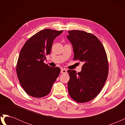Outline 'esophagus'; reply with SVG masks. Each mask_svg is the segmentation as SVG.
Listing matches in <instances>:
<instances>
[{"instance_id": "obj_1", "label": "esophagus", "mask_w": 125, "mask_h": 125, "mask_svg": "<svg viewBox=\"0 0 125 125\" xmlns=\"http://www.w3.org/2000/svg\"><path fill=\"white\" fill-rule=\"evenodd\" d=\"M61 73H67V70L65 69H62Z\"/></svg>"}]
</instances>
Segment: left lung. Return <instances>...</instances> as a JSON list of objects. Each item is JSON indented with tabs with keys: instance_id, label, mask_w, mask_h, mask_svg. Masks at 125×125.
Returning a JSON list of instances; mask_svg holds the SVG:
<instances>
[{
	"instance_id": "left-lung-1",
	"label": "left lung",
	"mask_w": 125,
	"mask_h": 125,
	"mask_svg": "<svg viewBox=\"0 0 125 125\" xmlns=\"http://www.w3.org/2000/svg\"><path fill=\"white\" fill-rule=\"evenodd\" d=\"M67 36L73 47V59L83 63L80 72L69 70V95L75 101L85 103L99 93L107 79L108 63L106 53L95 35L83 31L71 30Z\"/></svg>"
}]
</instances>
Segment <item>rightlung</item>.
Instances as JSON below:
<instances>
[{
	"label": "right lung",
	"instance_id": "add662e5",
	"mask_svg": "<svg viewBox=\"0 0 125 125\" xmlns=\"http://www.w3.org/2000/svg\"><path fill=\"white\" fill-rule=\"evenodd\" d=\"M63 31L44 29L26 42L20 51L17 64V73L25 92L35 97L50 93L60 72L59 67H52L44 62L51 53L56 37Z\"/></svg>",
	"mask_w": 125,
	"mask_h": 125
}]
</instances>
